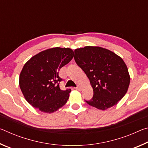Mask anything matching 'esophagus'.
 <instances>
[{
	"label": "esophagus",
	"instance_id": "34e87169",
	"mask_svg": "<svg viewBox=\"0 0 148 148\" xmlns=\"http://www.w3.org/2000/svg\"><path fill=\"white\" fill-rule=\"evenodd\" d=\"M76 89H77V90H78V91H81V89H82V87H81V86H77L76 87Z\"/></svg>",
	"mask_w": 148,
	"mask_h": 148
}]
</instances>
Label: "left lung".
Instances as JSON below:
<instances>
[{
    "label": "left lung",
    "instance_id": "8db88e82",
    "mask_svg": "<svg viewBox=\"0 0 148 148\" xmlns=\"http://www.w3.org/2000/svg\"><path fill=\"white\" fill-rule=\"evenodd\" d=\"M74 60L83 70L93 89V97L85 101L105 110L116 105L125 96L130 84L128 69L121 57L110 50L86 46L74 50Z\"/></svg>",
    "mask_w": 148,
    "mask_h": 148
}]
</instances>
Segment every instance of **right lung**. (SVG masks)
Segmentation results:
<instances>
[{"label":"right lung","instance_id":"obj_1","mask_svg":"<svg viewBox=\"0 0 148 148\" xmlns=\"http://www.w3.org/2000/svg\"><path fill=\"white\" fill-rule=\"evenodd\" d=\"M73 57L71 49L57 47L40 52L25 64L19 87L30 104L42 112L52 113L66 103L71 89H60L59 71Z\"/></svg>","mask_w":148,"mask_h":148}]
</instances>
